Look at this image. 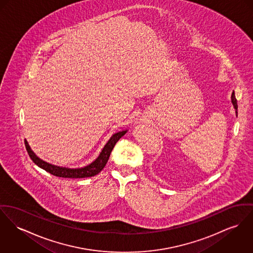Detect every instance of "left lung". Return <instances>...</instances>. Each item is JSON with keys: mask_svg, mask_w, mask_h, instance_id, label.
Listing matches in <instances>:
<instances>
[{"mask_svg": "<svg viewBox=\"0 0 253 253\" xmlns=\"http://www.w3.org/2000/svg\"><path fill=\"white\" fill-rule=\"evenodd\" d=\"M231 102H232V104H233L234 109H235V112H236V116L238 115V105H237V99L235 97V93L232 92V95H231Z\"/></svg>", "mask_w": 253, "mask_h": 253, "instance_id": "1", "label": "left lung"}]
</instances>
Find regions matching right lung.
I'll use <instances>...</instances> for the list:
<instances>
[{"label": "right lung", "mask_w": 253, "mask_h": 253, "mask_svg": "<svg viewBox=\"0 0 253 253\" xmlns=\"http://www.w3.org/2000/svg\"><path fill=\"white\" fill-rule=\"evenodd\" d=\"M127 132L128 130H123L114 134L107 141V143L101 150L99 156L92 163H90L85 167L77 168V169H69V168H64V167H59V166L49 164L41 160L37 156V154L32 150L31 146L29 145L26 139H25V144H26L27 151L31 157V159L33 160V162L37 166H39V168L46 170L47 172L58 177H63V178H85V177H91L98 174L105 168L116 143L119 140V138L124 136Z\"/></svg>", "instance_id": "1"}]
</instances>
